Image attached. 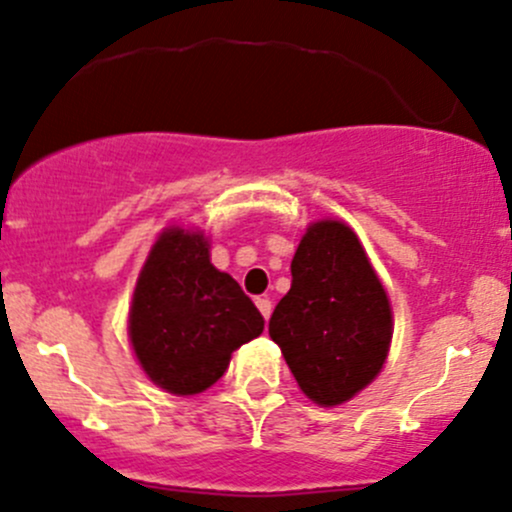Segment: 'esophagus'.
Masks as SVG:
<instances>
[{"instance_id":"1","label":"esophagus","mask_w":512,"mask_h":512,"mask_svg":"<svg viewBox=\"0 0 512 512\" xmlns=\"http://www.w3.org/2000/svg\"><path fill=\"white\" fill-rule=\"evenodd\" d=\"M256 307H258V312H261V315H263V320H268V317H271V312H273L271 300H268V298H256Z\"/></svg>"}]
</instances>
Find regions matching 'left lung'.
<instances>
[{"instance_id": "obj_1", "label": "left lung", "mask_w": 512, "mask_h": 512, "mask_svg": "<svg viewBox=\"0 0 512 512\" xmlns=\"http://www.w3.org/2000/svg\"><path fill=\"white\" fill-rule=\"evenodd\" d=\"M290 273L268 334L307 398L324 408L342 405L386 364L393 337L386 288L359 236L339 219L307 227Z\"/></svg>"}]
</instances>
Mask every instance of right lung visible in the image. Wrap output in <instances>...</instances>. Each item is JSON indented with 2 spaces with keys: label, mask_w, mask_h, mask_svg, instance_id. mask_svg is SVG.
Here are the masks:
<instances>
[{
  "label": "right lung",
  "mask_w": 512,
  "mask_h": 512,
  "mask_svg": "<svg viewBox=\"0 0 512 512\" xmlns=\"http://www.w3.org/2000/svg\"><path fill=\"white\" fill-rule=\"evenodd\" d=\"M263 332V317L210 261L202 232L170 227L156 239L129 310V339L146 376L175 395L202 393L232 351Z\"/></svg>",
  "instance_id": "obj_1"
}]
</instances>
